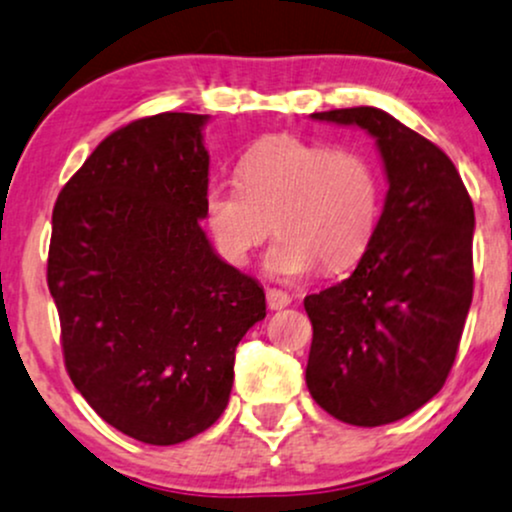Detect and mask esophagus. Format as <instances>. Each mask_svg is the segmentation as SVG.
<instances>
[{
  "label": "esophagus",
  "instance_id": "obj_1",
  "mask_svg": "<svg viewBox=\"0 0 512 512\" xmlns=\"http://www.w3.org/2000/svg\"><path fill=\"white\" fill-rule=\"evenodd\" d=\"M291 303V296L281 289H267V305L272 310H281Z\"/></svg>",
  "mask_w": 512,
  "mask_h": 512
}]
</instances>
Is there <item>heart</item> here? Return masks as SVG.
<instances>
[{"label": "heart", "mask_w": 512, "mask_h": 512, "mask_svg": "<svg viewBox=\"0 0 512 512\" xmlns=\"http://www.w3.org/2000/svg\"><path fill=\"white\" fill-rule=\"evenodd\" d=\"M240 180H214L204 190V221L226 262L245 264L264 238L267 272L279 279L327 272L363 257L380 216V178L356 149L269 137L240 158ZM275 223L272 224L271 221Z\"/></svg>", "instance_id": "1"}]
</instances>
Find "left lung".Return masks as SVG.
Returning <instances> with one entry per match:
<instances>
[{"label":"left lung","instance_id":"8db88e82","mask_svg":"<svg viewBox=\"0 0 512 512\" xmlns=\"http://www.w3.org/2000/svg\"><path fill=\"white\" fill-rule=\"evenodd\" d=\"M310 117L366 129L390 190L354 274L305 296V383L344 424H392L436 397L455 363L474 291L472 199L450 158L385 110Z\"/></svg>","mask_w":512,"mask_h":512}]
</instances>
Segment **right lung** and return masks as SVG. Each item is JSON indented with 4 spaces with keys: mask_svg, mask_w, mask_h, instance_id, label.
<instances>
[{
    "mask_svg": "<svg viewBox=\"0 0 512 512\" xmlns=\"http://www.w3.org/2000/svg\"><path fill=\"white\" fill-rule=\"evenodd\" d=\"M207 115L161 113L105 137L52 211L48 286L69 378L125 436L175 445L226 409L236 346L267 303L199 221Z\"/></svg>",
    "mask_w": 512,
    "mask_h": 512,
    "instance_id": "add662e5",
    "label": "right lung"
}]
</instances>
